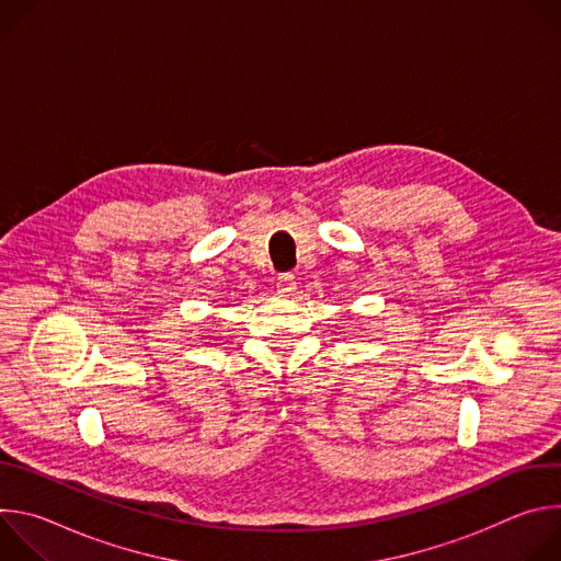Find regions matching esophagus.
Here are the masks:
<instances>
[{
	"instance_id": "34e87169",
	"label": "esophagus",
	"mask_w": 561,
	"mask_h": 561,
	"mask_svg": "<svg viewBox=\"0 0 561 561\" xmlns=\"http://www.w3.org/2000/svg\"><path fill=\"white\" fill-rule=\"evenodd\" d=\"M277 290L279 293H293L295 290V275L293 273H282L277 279Z\"/></svg>"
}]
</instances>
